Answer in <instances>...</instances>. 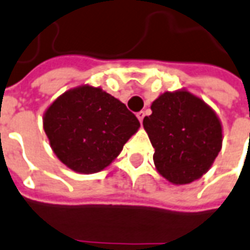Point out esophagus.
Here are the masks:
<instances>
[{
    "label": "esophagus",
    "instance_id": "obj_1",
    "mask_svg": "<svg viewBox=\"0 0 250 250\" xmlns=\"http://www.w3.org/2000/svg\"><path fill=\"white\" fill-rule=\"evenodd\" d=\"M145 112H143V111H141V112H138L137 113V117H138V120H139V121H141V124H142V121H143V119H145Z\"/></svg>",
    "mask_w": 250,
    "mask_h": 250
}]
</instances>
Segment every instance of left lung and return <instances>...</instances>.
Returning <instances> with one entry per match:
<instances>
[{
	"mask_svg": "<svg viewBox=\"0 0 250 250\" xmlns=\"http://www.w3.org/2000/svg\"><path fill=\"white\" fill-rule=\"evenodd\" d=\"M143 127L155 148L153 163L175 186L200 179L222 148V123L210 105L186 89L165 91L151 104Z\"/></svg>",
	"mask_w": 250,
	"mask_h": 250,
	"instance_id": "1",
	"label": "left lung"
}]
</instances>
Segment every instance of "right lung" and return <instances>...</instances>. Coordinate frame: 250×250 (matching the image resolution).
Masks as SVG:
<instances>
[{"label":"right lung","instance_id":"right-lung-1","mask_svg":"<svg viewBox=\"0 0 250 250\" xmlns=\"http://www.w3.org/2000/svg\"><path fill=\"white\" fill-rule=\"evenodd\" d=\"M42 124L53 152L81 174L109 167L141 127L123 102L91 85L59 95L46 108Z\"/></svg>","mask_w":250,"mask_h":250}]
</instances>
